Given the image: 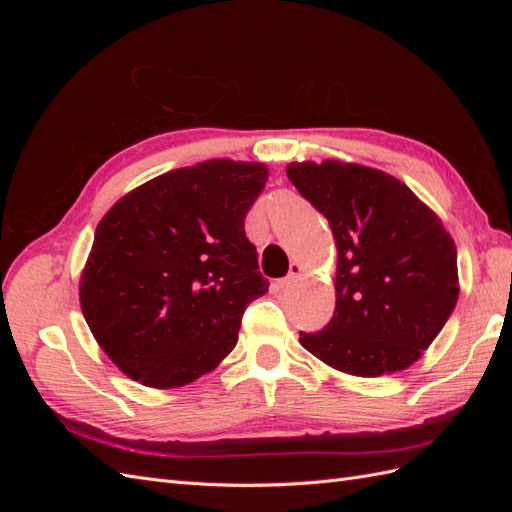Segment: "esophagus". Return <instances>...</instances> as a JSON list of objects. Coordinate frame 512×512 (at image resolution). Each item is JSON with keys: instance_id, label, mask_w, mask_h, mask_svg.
Returning a JSON list of instances; mask_svg holds the SVG:
<instances>
[{"instance_id": "1", "label": "esophagus", "mask_w": 512, "mask_h": 512, "mask_svg": "<svg viewBox=\"0 0 512 512\" xmlns=\"http://www.w3.org/2000/svg\"><path fill=\"white\" fill-rule=\"evenodd\" d=\"M299 275H301V265H297V262H292V265H290V273H288L286 277H282V280H277V286H280V288H288L294 280H297Z\"/></svg>"}]
</instances>
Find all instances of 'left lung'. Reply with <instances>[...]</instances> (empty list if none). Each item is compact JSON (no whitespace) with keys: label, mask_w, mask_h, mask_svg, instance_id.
Returning a JSON list of instances; mask_svg holds the SVG:
<instances>
[{"label":"left lung","mask_w":512,"mask_h":512,"mask_svg":"<svg viewBox=\"0 0 512 512\" xmlns=\"http://www.w3.org/2000/svg\"><path fill=\"white\" fill-rule=\"evenodd\" d=\"M286 173L329 220L337 245L335 314L322 331H301V346L352 376L410 367L455 309V241L408 185L382 170L327 160L290 164Z\"/></svg>","instance_id":"8db88e82"}]
</instances>
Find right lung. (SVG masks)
Listing matches in <instances>:
<instances>
[{
  "label": "right lung",
  "instance_id": "1",
  "mask_svg": "<svg viewBox=\"0 0 512 512\" xmlns=\"http://www.w3.org/2000/svg\"><path fill=\"white\" fill-rule=\"evenodd\" d=\"M267 179L262 164L209 160L147 181L104 215L81 309L123 374L175 389L237 346L245 307L269 290L245 237Z\"/></svg>",
  "mask_w": 512,
  "mask_h": 512
}]
</instances>
